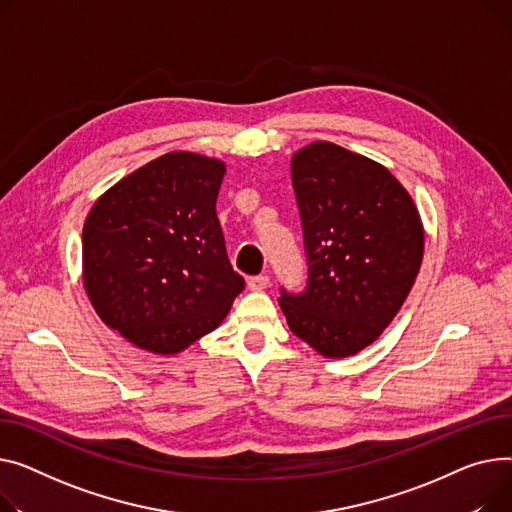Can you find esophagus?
Returning <instances> with one entry per match:
<instances>
[{"mask_svg":"<svg viewBox=\"0 0 512 512\" xmlns=\"http://www.w3.org/2000/svg\"><path fill=\"white\" fill-rule=\"evenodd\" d=\"M270 285V279L266 275H256L248 279V289L252 291H264Z\"/></svg>","mask_w":512,"mask_h":512,"instance_id":"obj_1","label":"esophagus"}]
</instances>
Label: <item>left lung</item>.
I'll return each instance as SVG.
<instances>
[{"label": "left lung", "mask_w": 512, "mask_h": 512, "mask_svg": "<svg viewBox=\"0 0 512 512\" xmlns=\"http://www.w3.org/2000/svg\"><path fill=\"white\" fill-rule=\"evenodd\" d=\"M291 182L304 231V291L281 287L291 333L326 357L374 343L401 310L424 256L407 190L382 165L333 142L297 150Z\"/></svg>", "instance_id": "1"}]
</instances>
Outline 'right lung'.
Instances as JSON below:
<instances>
[{
	"mask_svg": "<svg viewBox=\"0 0 512 512\" xmlns=\"http://www.w3.org/2000/svg\"><path fill=\"white\" fill-rule=\"evenodd\" d=\"M225 165L167 153L107 190L82 231L84 287L130 343L177 353L215 330L246 281L217 217Z\"/></svg>",
	"mask_w": 512,
	"mask_h": 512,
	"instance_id": "obj_1",
	"label": "right lung"
}]
</instances>
